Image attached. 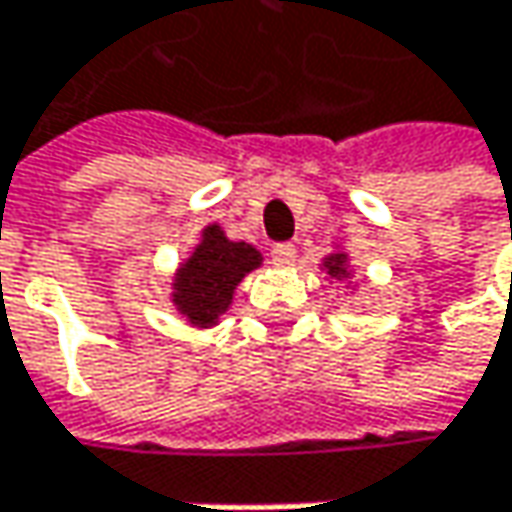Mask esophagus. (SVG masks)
<instances>
[{
	"label": "esophagus",
	"mask_w": 512,
	"mask_h": 512,
	"mask_svg": "<svg viewBox=\"0 0 512 512\" xmlns=\"http://www.w3.org/2000/svg\"><path fill=\"white\" fill-rule=\"evenodd\" d=\"M269 257H272V263H275L278 269H287V266H293V260H296V246H293V243H278V246L269 252Z\"/></svg>",
	"instance_id": "esophagus-1"
}]
</instances>
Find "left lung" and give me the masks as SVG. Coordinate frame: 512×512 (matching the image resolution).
Here are the masks:
<instances>
[{
	"instance_id": "left-lung-1",
	"label": "left lung",
	"mask_w": 512,
	"mask_h": 512,
	"mask_svg": "<svg viewBox=\"0 0 512 512\" xmlns=\"http://www.w3.org/2000/svg\"><path fill=\"white\" fill-rule=\"evenodd\" d=\"M320 272H326V281H332V284H347L350 290H356V284H353L356 269H353L350 252L344 249V243H341V240L332 246V252H329V255L320 260Z\"/></svg>"
}]
</instances>
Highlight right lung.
Returning a JSON list of instances; mask_svg holds the SVG:
<instances>
[{"instance_id": "obj_1", "label": "right lung", "mask_w": 512, "mask_h": 512, "mask_svg": "<svg viewBox=\"0 0 512 512\" xmlns=\"http://www.w3.org/2000/svg\"><path fill=\"white\" fill-rule=\"evenodd\" d=\"M260 263L263 255L252 243H237L219 222H210L201 228L192 252L171 272L168 302L186 326L198 332L213 329L231 308L240 281Z\"/></svg>"}]
</instances>
